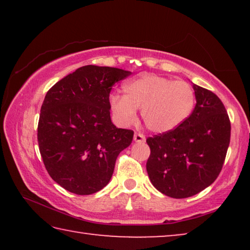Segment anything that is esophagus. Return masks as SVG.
I'll use <instances>...</instances> for the list:
<instances>
[{
    "label": "esophagus",
    "mask_w": 250,
    "mask_h": 250,
    "mask_svg": "<svg viewBox=\"0 0 250 250\" xmlns=\"http://www.w3.org/2000/svg\"><path fill=\"white\" fill-rule=\"evenodd\" d=\"M133 140L135 142H138V143H141V142H145L146 141V137L142 133L135 132L134 135H133Z\"/></svg>",
    "instance_id": "1"
}]
</instances>
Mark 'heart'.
Instances as JSON below:
<instances>
[{
	"label": "heart",
	"instance_id": "obj_1",
	"mask_svg": "<svg viewBox=\"0 0 250 250\" xmlns=\"http://www.w3.org/2000/svg\"><path fill=\"white\" fill-rule=\"evenodd\" d=\"M125 96L110 95L109 105L116 121L129 125L141 110L143 124L155 133L179 126L189 116L195 104L192 86L183 80L156 75H143L125 84Z\"/></svg>",
	"mask_w": 250,
	"mask_h": 250
}]
</instances>
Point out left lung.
Returning a JSON list of instances; mask_svg holds the SVG:
<instances>
[{"label":"left lung","instance_id":"left-lung-1","mask_svg":"<svg viewBox=\"0 0 250 250\" xmlns=\"http://www.w3.org/2000/svg\"><path fill=\"white\" fill-rule=\"evenodd\" d=\"M196 104L191 116L167 132L146 139V171L164 195L186 198L217 179L230 141V121L222 100L193 84Z\"/></svg>","mask_w":250,"mask_h":250}]
</instances>
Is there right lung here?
I'll use <instances>...</instances> for the list:
<instances>
[{
	"mask_svg": "<svg viewBox=\"0 0 250 250\" xmlns=\"http://www.w3.org/2000/svg\"><path fill=\"white\" fill-rule=\"evenodd\" d=\"M131 71L87 65L59 80L41 108L37 140L50 177L77 195L103 189L116 160L133 139L110 118L109 96L116 83Z\"/></svg>",
	"mask_w": 250,
	"mask_h": 250,
	"instance_id": "right-lung-1",
	"label": "right lung"
}]
</instances>
